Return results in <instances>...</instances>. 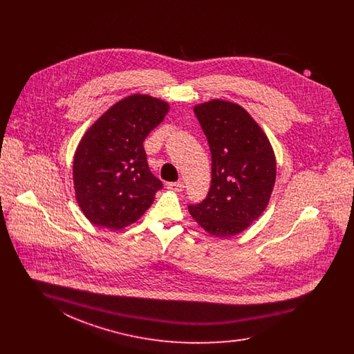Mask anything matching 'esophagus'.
Masks as SVG:
<instances>
[{"label":"esophagus","mask_w":354,"mask_h":354,"mask_svg":"<svg viewBox=\"0 0 354 354\" xmlns=\"http://www.w3.org/2000/svg\"><path fill=\"white\" fill-rule=\"evenodd\" d=\"M167 188L174 191V192H180V191H183L185 185H183V182H172V183L167 185Z\"/></svg>","instance_id":"34e87169"}]
</instances>
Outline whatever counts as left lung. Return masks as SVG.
<instances>
[{
	"label": "left lung",
	"instance_id": "8db88e82",
	"mask_svg": "<svg viewBox=\"0 0 354 354\" xmlns=\"http://www.w3.org/2000/svg\"><path fill=\"white\" fill-rule=\"evenodd\" d=\"M207 136L212 180L207 198L188 211L211 235L230 237L260 218L276 180V158L268 136L239 104L212 100L196 104Z\"/></svg>",
	"mask_w": 354,
	"mask_h": 354
}]
</instances>
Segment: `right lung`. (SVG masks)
<instances>
[{"mask_svg": "<svg viewBox=\"0 0 354 354\" xmlns=\"http://www.w3.org/2000/svg\"><path fill=\"white\" fill-rule=\"evenodd\" d=\"M167 102L133 94L84 133L73 162L75 199L97 227L118 231L139 219L163 185L152 175L143 142L169 113Z\"/></svg>", "mask_w": 354, "mask_h": 354, "instance_id": "right-lung-1", "label": "right lung"}]
</instances>
